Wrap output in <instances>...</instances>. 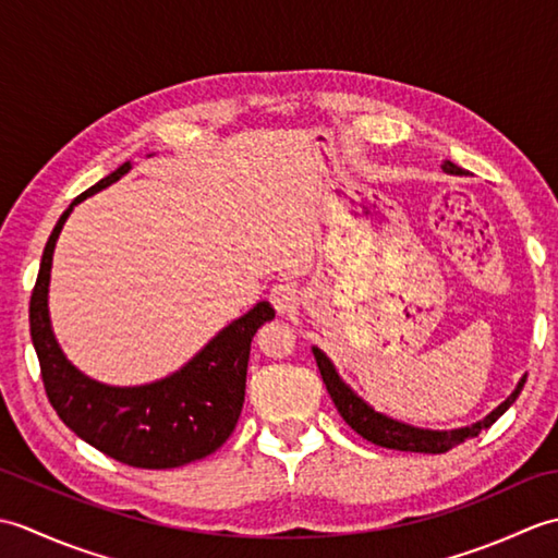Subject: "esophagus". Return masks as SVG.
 Segmentation results:
<instances>
[{
	"instance_id": "obj_1",
	"label": "esophagus",
	"mask_w": 558,
	"mask_h": 558,
	"mask_svg": "<svg viewBox=\"0 0 558 558\" xmlns=\"http://www.w3.org/2000/svg\"><path fill=\"white\" fill-rule=\"evenodd\" d=\"M270 304L278 314H292L300 306V290L292 282H280L270 290Z\"/></svg>"
}]
</instances>
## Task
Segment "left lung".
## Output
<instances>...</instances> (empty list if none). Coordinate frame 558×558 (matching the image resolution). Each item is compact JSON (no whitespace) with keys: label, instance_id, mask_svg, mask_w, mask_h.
I'll use <instances>...</instances> for the list:
<instances>
[{"label":"left lung","instance_id":"8db88e82","mask_svg":"<svg viewBox=\"0 0 558 558\" xmlns=\"http://www.w3.org/2000/svg\"><path fill=\"white\" fill-rule=\"evenodd\" d=\"M444 170L450 174H465V170L458 168V165H453V162H446ZM314 357L318 364V372H322L328 396L333 398L340 417L345 420L362 438H366V441H372L381 448L410 450V453H446V450L462 444L465 438H472L480 432L489 429V426L499 420L508 408L513 405L515 398L520 396V390H523V386H525V378H523V381H520L518 388L511 393V398L501 402L499 408H496L492 414H487V417L477 424L465 426V429H453V432H429V429H417V426L402 424L396 420H388L381 412H374L362 398L354 396L352 390L340 381V376L333 369V364H330V360L322 350L314 348Z\"/></svg>","mask_w":558,"mask_h":558}]
</instances>
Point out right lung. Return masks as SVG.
I'll return each mask as SVG.
<instances>
[{
    "label": "right lung",
    "instance_id": "right-lung-1",
    "mask_svg": "<svg viewBox=\"0 0 558 558\" xmlns=\"http://www.w3.org/2000/svg\"><path fill=\"white\" fill-rule=\"evenodd\" d=\"M129 168L132 165L124 162L93 184L57 220L31 294V338L45 393L71 432L124 465L168 470L206 458L228 441L244 405L252 340L276 312L268 302H258L252 312L220 330L184 369L158 384L110 388L74 369L57 345L47 314L52 252L71 208L120 180Z\"/></svg>",
    "mask_w": 558,
    "mask_h": 558
}]
</instances>
